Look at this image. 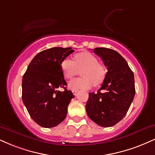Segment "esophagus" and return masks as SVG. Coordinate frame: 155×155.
<instances>
[{"instance_id": "esophagus-1", "label": "esophagus", "mask_w": 155, "mask_h": 155, "mask_svg": "<svg viewBox=\"0 0 155 155\" xmlns=\"http://www.w3.org/2000/svg\"><path fill=\"white\" fill-rule=\"evenodd\" d=\"M78 91H76V90H75V91H74V90H73V91H72V93H73V95H77Z\"/></svg>"}]
</instances>
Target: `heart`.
<instances>
[{
    "label": "heart",
    "mask_w": 155,
    "mask_h": 155,
    "mask_svg": "<svg viewBox=\"0 0 155 155\" xmlns=\"http://www.w3.org/2000/svg\"><path fill=\"white\" fill-rule=\"evenodd\" d=\"M74 61L64 59L60 64L61 70L66 79H72L81 71V78L70 81L69 87L72 90L88 89L99 86L105 81L107 70L98 62L97 57L88 51H82L74 55Z\"/></svg>",
    "instance_id": "1"
}]
</instances>
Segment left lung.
<instances>
[{
    "label": "left lung",
    "mask_w": 155,
    "mask_h": 155,
    "mask_svg": "<svg viewBox=\"0 0 155 155\" xmlns=\"http://www.w3.org/2000/svg\"><path fill=\"white\" fill-rule=\"evenodd\" d=\"M93 51L102 59L108 72L98 92L89 93L85 109L95 124L110 127L121 121L131 106L135 95L134 77L127 61L116 51L97 47Z\"/></svg>",
    "instance_id": "left-lung-1"
}]
</instances>
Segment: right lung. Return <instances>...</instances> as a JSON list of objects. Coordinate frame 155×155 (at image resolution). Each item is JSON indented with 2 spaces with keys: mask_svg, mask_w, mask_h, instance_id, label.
Returning a JSON list of instances; mask_svg holds the SVG:
<instances>
[{
  "mask_svg": "<svg viewBox=\"0 0 155 155\" xmlns=\"http://www.w3.org/2000/svg\"><path fill=\"white\" fill-rule=\"evenodd\" d=\"M73 51L71 47H53L41 51L23 76V102L32 119L41 127H54L66 117L68 106L74 95L65 87L60 64ZM60 87L64 91H58Z\"/></svg>",
  "mask_w": 155,
  "mask_h": 155,
  "instance_id": "obj_1",
  "label": "right lung"
}]
</instances>
